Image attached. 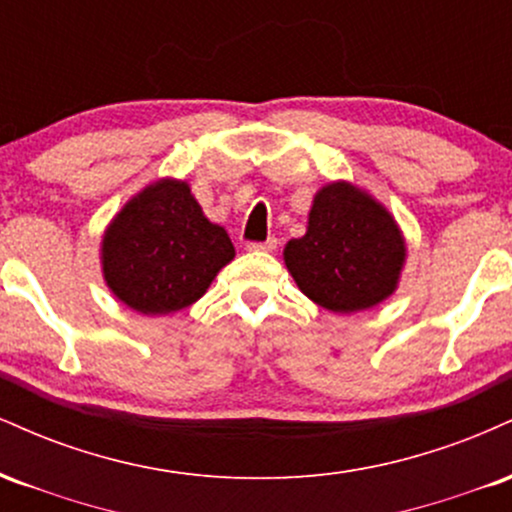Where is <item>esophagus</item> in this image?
I'll use <instances>...</instances> for the list:
<instances>
[{
    "instance_id": "1",
    "label": "esophagus",
    "mask_w": 512,
    "mask_h": 512,
    "mask_svg": "<svg viewBox=\"0 0 512 512\" xmlns=\"http://www.w3.org/2000/svg\"><path fill=\"white\" fill-rule=\"evenodd\" d=\"M274 248H276V238H267V240H262V243H255V240H252V243H248V250L272 252Z\"/></svg>"
}]
</instances>
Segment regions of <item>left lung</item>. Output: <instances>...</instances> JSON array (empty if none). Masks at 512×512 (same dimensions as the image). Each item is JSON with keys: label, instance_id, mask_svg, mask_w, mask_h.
<instances>
[{"label": "left lung", "instance_id": "obj_1", "mask_svg": "<svg viewBox=\"0 0 512 512\" xmlns=\"http://www.w3.org/2000/svg\"><path fill=\"white\" fill-rule=\"evenodd\" d=\"M404 238L383 204L349 182L313 199L308 231L289 240L284 262L298 289L332 313H358L397 289Z\"/></svg>", "mask_w": 512, "mask_h": 512}]
</instances>
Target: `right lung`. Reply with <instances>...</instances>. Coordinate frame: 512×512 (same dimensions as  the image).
Here are the masks:
<instances>
[{
	"label": "right lung",
	"mask_w": 512,
	"mask_h": 512,
	"mask_svg": "<svg viewBox=\"0 0 512 512\" xmlns=\"http://www.w3.org/2000/svg\"><path fill=\"white\" fill-rule=\"evenodd\" d=\"M233 255L228 233L202 214L190 185L158 180L110 223L101 260L122 303L144 315H168L202 298Z\"/></svg>",
	"instance_id": "1"
}]
</instances>
